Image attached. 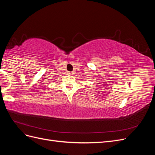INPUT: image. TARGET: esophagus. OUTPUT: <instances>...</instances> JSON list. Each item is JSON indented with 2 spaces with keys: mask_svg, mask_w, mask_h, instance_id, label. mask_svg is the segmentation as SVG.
Segmentation results:
<instances>
[{
  "mask_svg": "<svg viewBox=\"0 0 155 155\" xmlns=\"http://www.w3.org/2000/svg\"><path fill=\"white\" fill-rule=\"evenodd\" d=\"M68 74L69 75H72V74H73V72H69Z\"/></svg>",
  "mask_w": 155,
  "mask_h": 155,
  "instance_id": "esophagus-1",
  "label": "esophagus"
}]
</instances>
